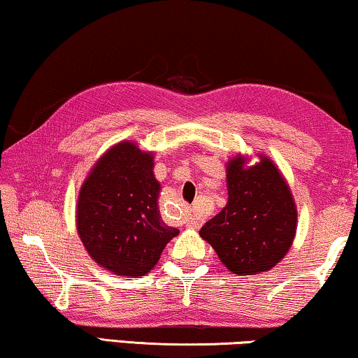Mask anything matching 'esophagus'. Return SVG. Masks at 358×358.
<instances>
[{
	"mask_svg": "<svg viewBox=\"0 0 358 358\" xmlns=\"http://www.w3.org/2000/svg\"><path fill=\"white\" fill-rule=\"evenodd\" d=\"M184 223L187 228H192V229H197L200 228V224H202V218L197 217V215H192V213H187L184 218Z\"/></svg>",
	"mask_w": 358,
	"mask_h": 358,
	"instance_id": "obj_1",
	"label": "esophagus"
}]
</instances>
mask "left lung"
<instances>
[{
  "mask_svg": "<svg viewBox=\"0 0 358 358\" xmlns=\"http://www.w3.org/2000/svg\"><path fill=\"white\" fill-rule=\"evenodd\" d=\"M228 202L200 229L229 272L256 275L275 267L296 234L295 199L280 169L259 153L256 164L236 155L227 163Z\"/></svg>",
  "mask_w": 358,
  "mask_h": 358,
  "instance_id": "1",
  "label": "left lung"
}]
</instances>
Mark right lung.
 <instances>
[{"mask_svg":"<svg viewBox=\"0 0 358 358\" xmlns=\"http://www.w3.org/2000/svg\"><path fill=\"white\" fill-rule=\"evenodd\" d=\"M153 168V151L124 140L96 161L78 194V236L92 261L114 275H146L179 234L161 220Z\"/></svg>","mask_w":358,"mask_h":358,"instance_id":"1","label":"right lung"}]
</instances>
